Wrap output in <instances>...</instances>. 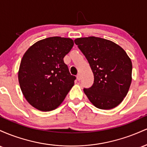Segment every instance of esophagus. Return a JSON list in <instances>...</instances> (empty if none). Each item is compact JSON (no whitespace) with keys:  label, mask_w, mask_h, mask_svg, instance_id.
<instances>
[{"label":"esophagus","mask_w":147,"mask_h":147,"mask_svg":"<svg viewBox=\"0 0 147 147\" xmlns=\"http://www.w3.org/2000/svg\"><path fill=\"white\" fill-rule=\"evenodd\" d=\"M77 79L78 81H80V79H81V75H79V74H78V75H77Z\"/></svg>","instance_id":"1"}]
</instances>
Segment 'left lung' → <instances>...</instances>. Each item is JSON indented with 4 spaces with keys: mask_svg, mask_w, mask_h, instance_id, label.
<instances>
[{
    "mask_svg": "<svg viewBox=\"0 0 147 147\" xmlns=\"http://www.w3.org/2000/svg\"><path fill=\"white\" fill-rule=\"evenodd\" d=\"M88 61L94 83L84 91L99 109L109 110L126 97L132 80V62L124 49L114 42L95 36L75 40Z\"/></svg>",
    "mask_w": 147,
    "mask_h": 147,
    "instance_id": "left-lung-1",
    "label": "left lung"
}]
</instances>
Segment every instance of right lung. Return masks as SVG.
<instances>
[{"instance_id": "add662e5", "label": "right lung", "mask_w": 147, "mask_h": 147, "mask_svg": "<svg viewBox=\"0 0 147 147\" xmlns=\"http://www.w3.org/2000/svg\"><path fill=\"white\" fill-rule=\"evenodd\" d=\"M70 38L53 36L37 41L22 58L18 82L25 98L41 111L55 110L74 86L63 58L73 47Z\"/></svg>"}]
</instances>
